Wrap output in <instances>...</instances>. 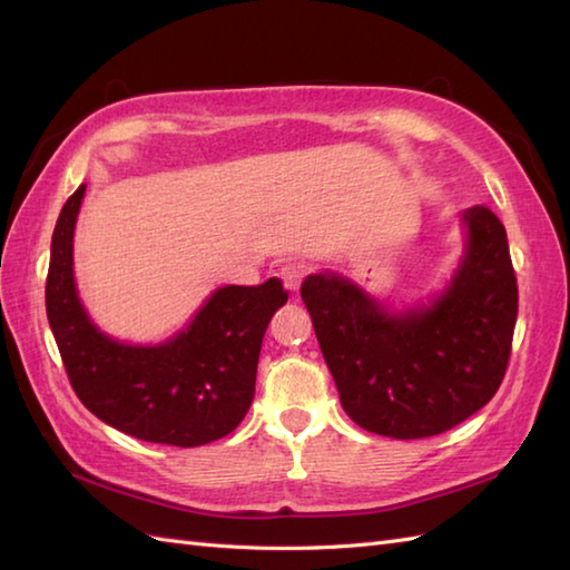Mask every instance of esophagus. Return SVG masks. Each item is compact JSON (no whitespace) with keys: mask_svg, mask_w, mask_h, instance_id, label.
I'll use <instances>...</instances> for the list:
<instances>
[{"mask_svg":"<svg viewBox=\"0 0 570 570\" xmlns=\"http://www.w3.org/2000/svg\"><path fill=\"white\" fill-rule=\"evenodd\" d=\"M304 274H306V266L301 262H286L282 269H278V276H282V282L288 292H298L301 282H304Z\"/></svg>","mask_w":570,"mask_h":570,"instance_id":"34e87169","label":"esophagus"}]
</instances>
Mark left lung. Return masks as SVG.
<instances>
[{"instance_id":"1","label":"left lung","mask_w":570,"mask_h":570,"mask_svg":"<svg viewBox=\"0 0 570 570\" xmlns=\"http://www.w3.org/2000/svg\"><path fill=\"white\" fill-rule=\"evenodd\" d=\"M465 254L441 296L394 313L337 274H311L301 298L345 414L390 439H426L485 406L504 380L517 276L500 217L463 213Z\"/></svg>"}]
</instances>
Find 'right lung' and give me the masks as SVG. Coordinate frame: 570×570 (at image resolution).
<instances>
[{"mask_svg":"<svg viewBox=\"0 0 570 570\" xmlns=\"http://www.w3.org/2000/svg\"><path fill=\"white\" fill-rule=\"evenodd\" d=\"M85 196L66 200L51 239L46 313L80 402L107 426L178 448L223 439L254 399L262 337L288 301L278 278L223 286L161 345L112 341L85 313L72 276V229Z\"/></svg>","mask_w":570,"mask_h":570,"instance_id":"1","label":"right lung"}]
</instances>
